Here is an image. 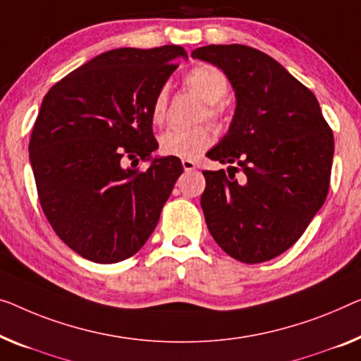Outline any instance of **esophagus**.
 I'll return each instance as SVG.
<instances>
[{
  "instance_id": "34e87169",
  "label": "esophagus",
  "mask_w": 361,
  "mask_h": 361,
  "mask_svg": "<svg viewBox=\"0 0 361 361\" xmlns=\"http://www.w3.org/2000/svg\"><path fill=\"white\" fill-rule=\"evenodd\" d=\"M181 164H183V169H185V171H192V170H196V164L192 162L191 159H183V160H181Z\"/></svg>"
}]
</instances>
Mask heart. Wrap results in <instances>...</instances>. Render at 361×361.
<instances>
[{
	"label": "heart",
	"mask_w": 361,
	"mask_h": 361,
	"mask_svg": "<svg viewBox=\"0 0 361 361\" xmlns=\"http://www.w3.org/2000/svg\"><path fill=\"white\" fill-rule=\"evenodd\" d=\"M185 84L207 104V116L214 121H222L225 115L224 97L228 94L230 84L224 71L214 64H197L186 74ZM169 109V90L159 89L150 104L152 121L164 123ZM211 146V131L206 126L171 128L159 139V150L165 157L191 159Z\"/></svg>",
	"instance_id": "b5f03b06"
}]
</instances>
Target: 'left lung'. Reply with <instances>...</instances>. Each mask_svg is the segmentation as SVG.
<instances>
[{"instance_id":"8db88e82","label":"left lung","mask_w":361,"mask_h":361,"mask_svg":"<svg viewBox=\"0 0 361 361\" xmlns=\"http://www.w3.org/2000/svg\"><path fill=\"white\" fill-rule=\"evenodd\" d=\"M191 55L222 69L236 95L227 136L206 154L238 165L228 175L202 171L207 228L236 261H269L297 243L324 204L334 134L314 94L266 53L233 43Z\"/></svg>"}]
</instances>
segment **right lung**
<instances>
[{"mask_svg": "<svg viewBox=\"0 0 361 361\" xmlns=\"http://www.w3.org/2000/svg\"><path fill=\"white\" fill-rule=\"evenodd\" d=\"M178 45L116 48L74 69L43 97L29 157L43 214L73 251L99 264L142 248L183 173L176 157L146 170L159 147L150 104L178 68Z\"/></svg>", "mask_w": 361, "mask_h": 361, "instance_id": "right-lung-1", "label": "right lung"}]
</instances>
